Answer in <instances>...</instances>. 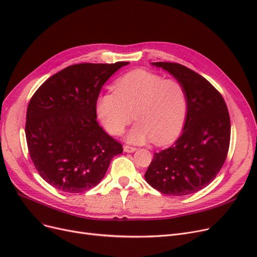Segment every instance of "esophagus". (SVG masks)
<instances>
[{
	"label": "esophagus",
	"instance_id": "obj_1",
	"mask_svg": "<svg viewBox=\"0 0 257 257\" xmlns=\"http://www.w3.org/2000/svg\"><path fill=\"white\" fill-rule=\"evenodd\" d=\"M138 149L136 148V147H132V146H127V145H126V146H124V151L125 152H135V151H137Z\"/></svg>",
	"mask_w": 257,
	"mask_h": 257
}]
</instances>
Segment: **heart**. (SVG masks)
<instances>
[{
	"label": "heart",
	"instance_id": "heart-1",
	"mask_svg": "<svg viewBox=\"0 0 257 257\" xmlns=\"http://www.w3.org/2000/svg\"><path fill=\"white\" fill-rule=\"evenodd\" d=\"M113 87L114 92L99 94L96 102L97 116L111 135H121L133 117L138 122L128 136L131 143L165 145L180 135L188 109L180 82L136 69L120 76Z\"/></svg>",
	"mask_w": 257,
	"mask_h": 257
}]
</instances>
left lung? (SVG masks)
I'll return each mask as SVG.
<instances>
[{"mask_svg": "<svg viewBox=\"0 0 257 257\" xmlns=\"http://www.w3.org/2000/svg\"><path fill=\"white\" fill-rule=\"evenodd\" d=\"M152 65L184 86L188 109L181 137L168 149L154 153L145 178L164 194H192L214 180L227 159L231 135L228 108L216 89L186 66L169 62Z\"/></svg>", "mask_w": 257, "mask_h": 257, "instance_id": "obj_1", "label": "left lung"}]
</instances>
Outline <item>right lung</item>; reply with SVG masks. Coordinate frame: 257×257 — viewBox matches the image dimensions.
I'll use <instances>...</instances> for the list:
<instances>
[{
	"label": "right lung",
	"mask_w": 257,
	"mask_h": 257,
	"mask_svg": "<svg viewBox=\"0 0 257 257\" xmlns=\"http://www.w3.org/2000/svg\"><path fill=\"white\" fill-rule=\"evenodd\" d=\"M129 62L83 63L50 76L32 95L26 141L44 181L67 193H81L101 182L111 160L122 152L96 120L102 86Z\"/></svg>",
	"instance_id": "obj_1"
}]
</instances>
